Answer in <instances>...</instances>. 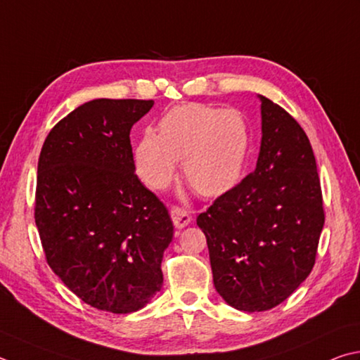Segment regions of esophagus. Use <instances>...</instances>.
Here are the masks:
<instances>
[{
  "instance_id": "1",
  "label": "esophagus",
  "mask_w": 360,
  "mask_h": 360,
  "mask_svg": "<svg viewBox=\"0 0 360 360\" xmlns=\"http://www.w3.org/2000/svg\"><path fill=\"white\" fill-rule=\"evenodd\" d=\"M169 215H172V220H173L176 228H184L191 224V220H192L191 214H188L184 207L176 206V205L169 207Z\"/></svg>"
}]
</instances>
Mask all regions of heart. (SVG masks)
Returning <instances> with one entry per match:
<instances>
[{"mask_svg": "<svg viewBox=\"0 0 360 360\" xmlns=\"http://www.w3.org/2000/svg\"><path fill=\"white\" fill-rule=\"evenodd\" d=\"M248 148V127L236 110L186 103L162 117L159 135L143 132L135 146V165L146 184L163 188L182 160L188 186L201 197H217L239 181Z\"/></svg>", "mask_w": 360, "mask_h": 360, "instance_id": "1", "label": "heart"}]
</instances>
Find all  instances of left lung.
<instances>
[{
  "label": "left lung",
  "instance_id": "obj_1",
  "mask_svg": "<svg viewBox=\"0 0 360 360\" xmlns=\"http://www.w3.org/2000/svg\"><path fill=\"white\" fill-rule=\"evenodd\" d=\"M259 99L257 168L197 217L215 290L234 309L250 313L282 304L309 277L324 225L309 136L286 110Z\"/></svg>",
  "mask_w": 360,
  "mask_h": 360
}]
</instances>
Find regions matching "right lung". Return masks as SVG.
<instances>
[{
	"instance_id": "right-lung-1",
	"label": "right lung",
	"mask_w": 360,
	"mask_h": 360,
	"mask_svg": "<svg viewBox=\"0 0 360 360\" xmlns=\"http://www.w3.org/2000/svg\"><path fill=\"white\" fill-rule=\"evenodd\" d=\"M154 101L96 99L56 124L37 163L34 219L49 266L83 302L132 313L162 288L168 209L135 172L130 129Z\"/></svg>"
}]
</instances>
